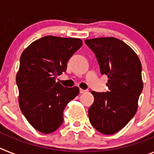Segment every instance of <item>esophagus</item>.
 I'll return each mask as SVG.
<instances>
[{"label": "esophagus", "instance_id": "esophagus-1", "mask_svg": "<svg viewBox=\"0 0 154 154\" xmlns=\"http://www.w3.org/2000/svg\"><path fill=\"white\" fill-rule=\"evenodd\" d=\"M79 92H80V93H85V92H86L87 91H86V90H84V89H80Z\"/></svg>", "mask_w": 154, "mask_h": 154}]
</instances>
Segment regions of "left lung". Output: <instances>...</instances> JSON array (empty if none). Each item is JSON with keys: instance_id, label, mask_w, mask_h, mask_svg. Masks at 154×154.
Returning a JSON list of instances; mask_svg holds the SVG:
<instances>
[{"instance_id": "left-lung-1", "label": "left lung", "mask_w": 154, "mask_h": 154, "mask_svg": "<svg viewBox=\"0 0 154 154\" xmlns=\"http://www.w3.org/2000/svg\"><path fill=\"white\" fill-rule=\"evenodd\" d=\"M85 42L95 53L101 74L108 78L109 91L91 92L94 103L89 109V121L100 133L114 134L137 112L143 88L141 62L130 46L113 37L85 39Z\"/></svg>"}]
</instances>
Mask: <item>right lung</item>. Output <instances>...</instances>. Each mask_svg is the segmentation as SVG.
Listing matches in <instances>:
<instances>
[{"mask_svg":"<svg viewBox=\"0 0 154 154\" xmlns=\"http://www.w3.org/2000/svg\"><path fill=\"white\" fill-rule=\"evenodd\" d=\"M82 45L75 38L45 36L23 51L16 75L19 106L28 123L42 133L55 131L63 122L68 103L79 93L64 87L55 77L67 69L72 55Z\"/></svg>","mask_w":154,"mask_h":154,"instance_id":"right-lung-1","label":"right lung"}]
</instances>
